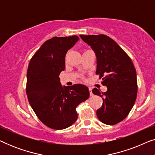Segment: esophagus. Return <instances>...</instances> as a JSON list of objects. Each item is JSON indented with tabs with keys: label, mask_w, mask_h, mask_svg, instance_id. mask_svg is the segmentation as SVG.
Listing matches in <instances>:
<instances>
[{
	"label": "esophagus",
	"mask_w": 155,
	"mask_h": 155,
	"mask_svg": "<svg viewBox=\"0 0 155 155\" xmlns=\"http://www.w3.org/2000/svg\"><path fill=\"white\" fill-rule=\"evenodd\" d=\"M92 87H89V91H90V96H93V93L92 92Z\"/></svg>",
	"instance_id": "34e87169"
}]
</instances>
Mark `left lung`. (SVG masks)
<instances>
[{
	"mask_svg": "<svg viewBox=\"0 0 155 155\" xmlns=\"http://www.w3.org/2000/svg\"><path fill=\"white\" fill-rule=\"evenodd\" d=\"M90 46L97 58L96 74L107 86L105 92L98 89L93 94L102 97L103 104L97 111L101 122L115 125L124 119L135 102L137 92V76L133 63L126 52L111 38L104 35H80Z\"/></svg>",
	"mask_w": 155,
	"mask_h": 155,
	"instance_id": "obj_1",
	"label": "left lung"
}]
</instances>
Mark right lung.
Here are the masks:
<instances>
[{"mask_svg":"<svg viewBox=\"0 0 155 155\" xmlns=\"http://www.w3.org/2000/svg\"><path fill=\"white\" fill-rule=\"evenodd\" d=\"M78 40L76 35L53 37L42 44L29 63L28 101L39 120L52 129L62 130L73 125L78 118L77 106L90 97L87 86H63L59 78L65 68V55Z\"/></svg>","mask_w":155,"mask_h":155,"instance_id":"right-lung-1","label":"right lung"}]
</instances>
